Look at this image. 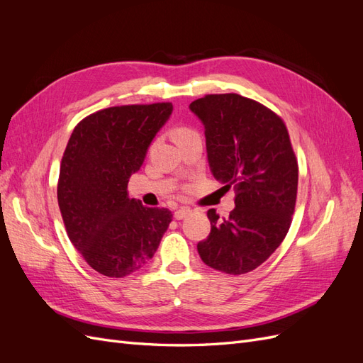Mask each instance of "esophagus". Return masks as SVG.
Returning a JSON list of instances; mask_svg holds the SVG:
<instances>
[{
    "instance_id": "1",
    "label": "esophagus",
    "mask_w": 363,
    "mask_h": 363,
    "mask_svg": "<svg viewBox=\"0 0 363 363\" xmlns=\"http://www.w3.org/2000/svg\"><path fill=\"white\" fill-rule=\"evenodd\" d=\"M191 212H192V211H191L189 207H184V206H182V207H179V208H177V211L174 212V218H175V219H183V218L188 216Z\"/></svg>"
}]
</instances>
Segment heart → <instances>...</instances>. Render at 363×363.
I'll use <instances>...</instances> for the list:
<instances>
[{
  "label": "heart",
  "instance_id": "1",
  "mask_svg": "<svg viewBox=\"0 0 363 363\" xmlns=\"http://www.w3.org/2000/svg\"><path fill=\"white\" fill-rule=\"evenodd\" d=\"M192 130H189V128H179V131H177V136L179 135H186V133H191Z\"/></svg>",
  "mask_w": 363,
  "mask_h": 363
}]
</instances>
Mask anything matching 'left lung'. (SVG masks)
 <instances>
[{"label":"left lung","instance_id":"1","mask_svg":"<svg viewBox=\"0 0 363 363\" xmlns=\"http://www.w3.org/2000/svg\"><path fill=\"white\" fill-rule=\"evenodd\" d=\"M189 108L204 125L213 177L236 191L228 218L208 208L211 233L196 248L207 267L239 276L260 267L286 236L298 163L283 119L251 98L212 94Z\"/></svg>","mask_w":363,"mask_h":363}]
</instances>
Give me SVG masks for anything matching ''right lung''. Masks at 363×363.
<instances>
[{"instance_id":"obj_1","label":"right lung","mask_w":363,"mask_h":363,"mask_svg":"<svg viewBox=\"0 0 363 363\" xmlns=\"http://www.w3.org/2000/svg\"><path fill=\"white\" fill-rule=\"evenodd\" d=\"M171 112V103L103 108L75 125L63 152L57 201L68 238L106 277L144 268L172 221L168 208L142 206L127 191Z\"/></svg>"}]
</instances>
